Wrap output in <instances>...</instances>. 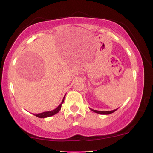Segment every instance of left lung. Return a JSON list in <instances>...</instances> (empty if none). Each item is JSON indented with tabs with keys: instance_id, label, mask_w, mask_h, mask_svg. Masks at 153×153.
<instances>
[{
	"instance_id": "1",
	"label": "left lung",
	"mask_w": 153,
	"mask_h": 153,
	"mask_svg": "<svg viewBox=\"0 0 153 153\" xmlns=\"http://www.w3.org/2000/svg\"><path fill=\"white\" fill-rule=\"evenodd\" d=\"M91 111H93L94 112H96V113L97 114H112L114 113V112L116 111L117 110V109H114V110H112V111H97V110H94V109H92V108H91Z\"/></svg>"
}]
</instances>
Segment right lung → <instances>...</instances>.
Masks as SVG:
<instances>
[{"mask_svg": "<svg viewBox=\"0 0 153 153\" xmlns=\"http://www.w3.org/2000/svg\"><path fill=\"white\" fill-rule=\"evenodd\" d=\"M65 96H64V98H63L62 102H61L60 104H59V106L55 108V109H54L52 111H45V112H42V113H40V114H34V115L36 116V117H39V118H46V117H51V116H53L54 114H57L59 111V110L61 109V106H62V104L63 103V102H64Z\"/></svg>", "mask_w": 153, "mask_h": 153, "instance_id": "1", "label": "right lung"}]
</instances>
